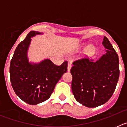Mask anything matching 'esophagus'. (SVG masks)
<instances>
[{
  "label": "esophagus",
  "instance_id": "34e87169",
  "mask_svg": "<svg viewBox=\"0 0 127 127\" xmlns=\"http://www.w3.org/2000/svg\"><path fill=\"white\" fill-rule=\"evenodd\" d=\"M71 67H72L71 63H69V64H68V66H67V70H68V71H70Z\"/></svg>",
  "mask_w": 127,
  "mask_h": 127
}]
</instances>
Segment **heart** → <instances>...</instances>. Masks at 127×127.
<instances>
[{
  "label": "heart",
  "instance_id": "1",
  "mask_svg": "<svg viewBox=\"0 0 127 127\" xmlns=\"http://www.w3.org/2000/svg\"><path fill=\"white\" fill-rule=\"evenodd\" d=\"M94 46H88V48H87V49H86V53L90 54V55L93 54L94 53Z\"/></svg>",
  "mask_w": 127,
  "mask_h": 127
}]
</instances>
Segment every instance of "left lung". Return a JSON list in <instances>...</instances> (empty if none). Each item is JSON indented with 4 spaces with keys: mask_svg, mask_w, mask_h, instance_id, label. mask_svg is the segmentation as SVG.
Wrapping results in <instances>:
<instances>
[{
    "mask_svg": "<svg viewBox=\"0 0 127 127\" xmlns=\"http://www.w3.org/2000/svg\"><path fill=\"white\" fill-rule=\"evenodd\" d=\"M102 44L106 53L97 62L88 57L74 62L70 69L72 90L78 102L95 107L107 102L112 97L120 76L119 58L109 39Z\"/></svg>",
    "mask_w": 127,
    "mask_h": 127,
    "instance_id": "left-lung-1",
    "label": "left lung"
}]
</instances>
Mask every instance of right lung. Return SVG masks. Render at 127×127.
<instances>
[{
  "instance_id": "1",
  "label": "right lung",
  "mask_w": 127,
  "mask_h": 127,
  "mask_svg": "<svg viewBox=\"0 0 127 127\" xmlns=\"http://www.w3.org/2000/svg\"><path fill=\"white\" fill-rule=\"evenodd\" d=\"M41 33L31 31L19 44L10 64V79L14 92L22 100L36 105L50 98L55 85L67 70V61L60 66L49 59L37 64L29 62L27 50L31 37Z\"/></svg>"
}]
</instances>
